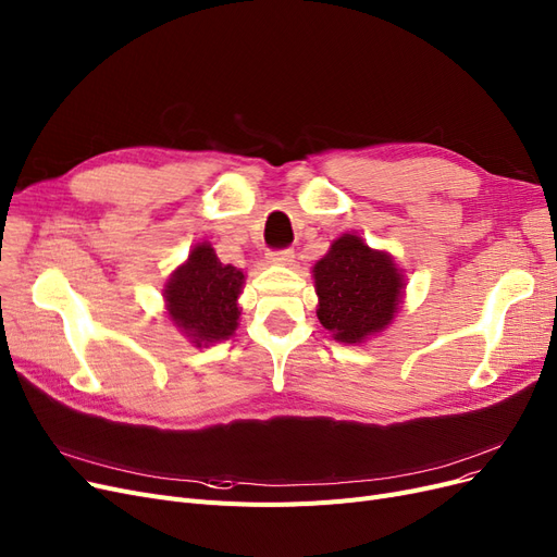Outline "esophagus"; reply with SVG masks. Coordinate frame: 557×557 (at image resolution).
<instances>
[{
  "mask_svg": "<svg viewBox=\"0 0 557 557\" xmlns=\"http://www.w3.org/2000/svg\"><path fill=\"white\" fill-rule=\"evenodd\" d=\"M265 259L273 265H289L294 261V250H271L265 255Z\"/></svg>",
  "mask_w": 557,
  "mask_h": 557,
  "instance_id": "34e87169",
  "label": "esophagus"
}]
</instances>
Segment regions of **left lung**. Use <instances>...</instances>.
<instances>
[{
	"mask_svg": "<svg viewBox=\"0 0 557 557\" xmlns=\"http://www.w3.org/2000/svg\"><path fill=\"white\" fill-rule=\"evenodd\" d=\"M317 317L337 342L360 344L393 323L404 275L387 252L372 250L360 236H339L314 263Z\"/></svg>",
	"mask_w": 557,
	"mask_h": 557,
	"instance_id": "1",
	"label": "left lung"
}]
</instances>
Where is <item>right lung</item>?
<instances>
[{"mask_svg": "<svg viewBox=\"0 0 557 557\" xmlns=\"http://www.w3.org/2000/svg\"><path fill=\"white\" fill-rule=\"evenodd\" d=\"M243 282L240 268L222 263L211 243H199L164 284L168 314L195 346L230 339L240 317Z\"/></svg>", "mask_w": 557, "mask_h": 557, "instance_id": "1", "label": "right lung"}]
</instances>
